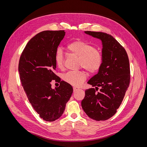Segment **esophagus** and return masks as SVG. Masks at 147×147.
Returning a JSON list of instances; mask_svg holds the SVG:
<instances>
[{"mask_svg": "<svg viewBox=\"0 0 147 147\" xmlns=\"http://www.w3.org/2000/svg\"><path fill=\"white\" fill-rule=\"evenodd\" d=\"M74 92H75V91H77L78 90V88H77V87H74Z\"/></svg>", "mask_w": 147, "mask_h": 147, "instance_id": "34e87169", "label": "esophagus"}]
</instances>
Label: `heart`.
I'll use <instances>...</instances> for the list:
<instances>
[{
	"mask_svg": "<svg viewBox=\"0 0 147 147\" xmlns=\"http://www.w3.org/2000/svg\"><path fill=\"white\" fill-rule=\"evenodd\" d=\"M66 50L69 53L78 57V65L82 67L89 74L98 72L103 63L102 53L86 42L78 40L68 43ZM55 61L60 70L64 66V56L63 52L57 50L55 54ZM86 74L83 71H70L63 75L64 81L70 85L78 87L86 80Z\"/></svg>",
	"mask_w": 147,
	"mask_h": 147,
	"instance_id": "b5f03b06",
	"label": "heart"
}]
</instances>
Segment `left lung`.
Listing matches in <instances>:
<instances>
[{
    "mask_svg": "<svg viewBox=\"0 0 147 147\" xmlns=\"http://www.w3.org/2000/svg\"><path fill=\"white\" fill-rule=\"evenodd\" d=\"M84 33L102 41L103 63L98 73L88 82L96 89L85 91L82 107L91 119L105 121L116 113L129 85V61L125 49L112 35L93 31ZM99 87L100 91L96 93Z\"/></svg>",
    "mask_w": 147,
    "mask_h": 147,
    "instance_id": "1",
    "label": "left lung"
}]
</instances>
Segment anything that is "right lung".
Here are the masks:
<instances>
[{
    "label": "right lung",
    "instance_id": "obj_1",
    "mask_svg": "<svg viewBox=\"0 0 147 147\" xmlns=\"http://www.w3.org/2000/svg\"><path fill=\"white\" fill-rule=\"evenodd\" d=\"M64 30H45L35 35L21 55L18 71L26 94L40 117L54 121L64 113L73 92L70 84L61 81L59 87L51 88V82L59 80L55 74V54L64 37Z\"/></svg>",
    "mask_w": 147,
    "mask_h": 147
}]
</instances>
